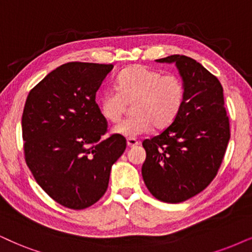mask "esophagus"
Wrapping results in <instances>:
<instances>
[{"label": "esophagus", "instance_id": "esophagus-1", "mask_svg": "<svg viewBox=\"0 0 252 252\" xmlns=\"http://www.w3.org/2000/svg\"><path fill=\"white\" fill-rule=\"evenodd\" d=\"M138 144H139V142L135 138H128V139H126V145H128L129 148H135V146H137Z\"/></svg>", "mask_w": 252, "mask_h": 252}]
</instances>
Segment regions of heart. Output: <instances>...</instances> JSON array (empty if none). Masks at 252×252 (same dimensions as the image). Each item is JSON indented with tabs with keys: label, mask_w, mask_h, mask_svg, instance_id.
Listing matches in <instances>:
<instances>
[{
	"label": "heart",
	"mask_w": 252,
	"mask_h": 252,
	"mask_svg": "<svg viewBox=\"0 0 252 252\" xmlns=\"http://www.w3.org/2000/svg\"><path fill=\"white\" fill-rule=\"evenodd\" d=\"M186 88L183 79L165 74L144 65H133L117 76L115 89H108L98 97V109L109 123H117L131 104L132 117L113 129L116 135L135 138L150 132L152 126H170L183 110Z\"/></svg>",
	"instance_id": "b5f03b06"
}]
</instances>
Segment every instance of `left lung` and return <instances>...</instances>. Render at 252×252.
I'll return each mask as SVG.
<instances>
[{
	"instance_id": "left-lung-1",
	"label": "left lung",
	"mask_w": 252,
	"mask_h": 252,
	"mask_svg": "<svg viewBox=\"0 0 252 252\" xmlns=\"http://www.w3.org/2000/svg\"><path fill=\"white\" fill-rule=\"evenodd\" d=\"M174 63L186 88L183 110L158 136L145 139L143 180L156 199L186 201L214 179L230 139L223 88L219 79L189 57L156 60Z\"/></svg>"
}]
</instances>
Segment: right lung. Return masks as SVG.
Segmentation results:
<instances>
[{
  "mask_svg": "<svg viewBox=\"0 0 252 252\" xmlns=\"http://www.w3.org/2000/svg\"><path fill=\"white\" fill-rule=\"evenodd\" d=\"M114 66L67 63L29 93L22 116L27 165L37 184L63 207L85 209L106 193L110 170L126 148L107 132L95 95Z\"/></svg>",
  "mask_w": 252,
  "mask_h": 252,
  "instance_id": "1",
  "label": "right lung"
}]
</instances>
